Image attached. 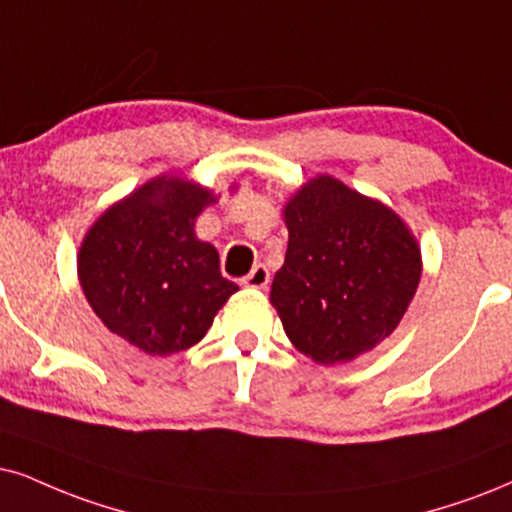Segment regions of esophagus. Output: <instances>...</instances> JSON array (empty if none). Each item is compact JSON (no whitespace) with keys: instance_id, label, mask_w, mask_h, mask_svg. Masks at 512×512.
Instances as JSON below:
<instances>
[{"instance_id":"esophagus-1","label":"esophagus","mask_w":512,"mask_h":512,"mask_svg":"<svg viewBox=\"0 0 512 512\" xmlns=\"http://www.w3.org/2000/svg\"><path fill=\"white\" fill-rule=\"evenodd\" d=\"M241 283H243L245 288H257V290H264V288L269 286V269L264 267V264H257V267L252 269L250 274L245 276Z\"/></svg>"}]
</instances>
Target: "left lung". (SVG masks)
Listing matches in <instances>:
<instances>
[{"label":"left lung","instance_id":"left-lung-1","mask_svg":"<svg viewBox=\"0 0 512 512\" xmlns=\"http://www.w3.org/2000/svg\"><path fill=\"white\" fill-rule=\"evenodd\" d=\"M286 262L271 304L297 352L333 366L390 338L420 283V248L380 200L319 174L283 208Z\"/></svg>","mask_w":512,"mask_h":512}]
</instances>
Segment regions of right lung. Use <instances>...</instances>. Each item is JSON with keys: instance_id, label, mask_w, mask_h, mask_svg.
I'll use <instances>...</instances> for the list:
<instances>
[{"instance_id": "1", "label": "right lung", "mask_w": 512, "mask_h": 512, "mask_svg": "<svg viewBox=\"0 0 512 512\" xmlns=\"http://www.w3.org/2000/svg\"><path fill=\"white\" fill-rule=\"evenodd\" d=\"M212 203L217 196L205 186L160 174L103 212L80 245L77 276L89 307L151 357L203 340L238 290L219 271L215 245L193 231Z\"/></svg>"}]
</instances>
